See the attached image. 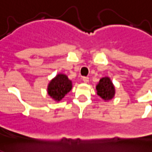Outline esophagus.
I'll list each match as a JSON object with an SVG mask.
<instances>
[{
  "mask_svg": "<svg viewBox=\"0 0 152 152\" xmlns=\"http://www.w3.org/2000/svg\"><path fill=\"white\" fill-rule=\"evenodd\" d=\"M83 81L84 83H88L89 82V78L88 77H83Z\"/></svg>",
  "mask_w": 152,
  "mask_h": 152,
  "instance_id": "obj_1",
  "label": "esophagus"
}]
</instances>
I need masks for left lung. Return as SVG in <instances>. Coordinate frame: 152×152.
<instances>
[{
	"label": "left lung",
	"instance_id": "1",
	"mask_svg": "<svg viewBox=\"0 0 152 152\" xmlns=\"http://www.w3.org/2000/svg\"><path fill=\"white\" fill-rule=\"evenodd\" d=\"M96 91L97 95L104 101H110L115 95V87L110 78L105 76L100 79L99 82L96 85Z\"/></svg>",
	"mask_w": 152,
	"mask_h": 152
}]
</instances>
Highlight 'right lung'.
I'll return each instance as SVG.
<instances>
[{"label": "right lung", "mask_w": 152, "mask_h": 152, "mask_svg": "<svg viewBox=\"0 0 152 152\" xmlns=\"http://www.w3.org/2000/svg\"><path fill=\"white\" fill-rule=\"evenodd\" d=\"M72 88V83L65 74L58 73L53 78L48 86L47 93L49 96L56 102H60Z\"/></svg>", "instance_id": "add662e5"}]
</instances>
